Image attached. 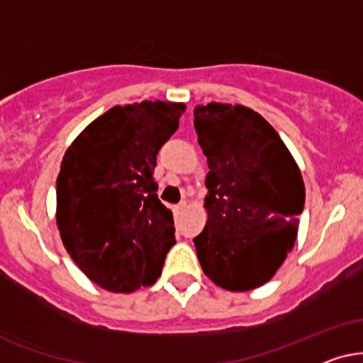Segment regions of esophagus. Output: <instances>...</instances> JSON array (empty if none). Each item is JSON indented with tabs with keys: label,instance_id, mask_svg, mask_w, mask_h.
I'll return each instance as SVG.
<instances>
[{
	"label": "esophagus",
	"instance_id": "1",
	"mask_svg": "<svg viewBox=\"0 0 363 363\" xmlns=\"http://www.w3.org/2000/svg\"><path fill=\"white\" fill-rule=\"evenodd\" d=\"M186 207H187V202H186V201H181V202H179V204L176 206V212H177V214H181V212L184 211Z\"/></svg>",
	"mask_w": 363,
	"mask_h": 363
}]
</instances>
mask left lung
I'll use <instances>...</instances> for the list:
<instances>
[{"label": "left lung", "mask_w": 363, "mask_h": 363, "mask_svg": "<svg viewBox=\"0 0 363 363\" xmlns=\"http://www.w3.org/2000/svg\"><path fill=\"white\" fill-rule=\"evenodd\" d=\"M194 128L211 169L197 259L222 289L260 287L296 242L306 202L302 174L277 131L245 106H196Z\"/></svg>", "instance_id": "obj_1"}]
</instances>
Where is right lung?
<instances>
[{
	"label": "right lung",
	"instance_id": "obj_1",
	"mask_svg": "<svg viewBox=\"0 0 363 363\" xmlns=\"http://www.w3.org/2000/svg\"><path fill=\"white\" fill-rule=\"evenodd\" d=\"M182 103L114 106L74 139L56 181L62 244L83 272L111 292H134L161 277L176 244L171 209L152 174L177 131Z\"/></svg>",
	"mask_w": 363,
	"mask_h": 363
}]
</instances>
